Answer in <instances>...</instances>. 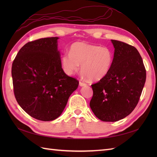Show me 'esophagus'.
Masks as SVG:
<instances>
[{
	"label": "esophagus",
	"instance_id": "obj_1",
	"mask_svg": "<svg viewBox=\"0 0 157 157\" xmlns=\"http://www.w3.org/2000/svg\"><path fill=\"white\" fill-rule=\"evenodd\" d=\"M79 85L80 86H86V83H84V82H81V81H80L79 82Z\"/></svg>",
	"mask_w": 157,
	"mask_h": 157
}]
</instances>
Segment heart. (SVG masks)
<instances>
[{"instance_id": "1", "label": "heart", "mask_w": 157, "mask_h": 157, "mask_svg": "<svg viewBox=\"0 0 157 157\" xmlns=\"http://www.w3.org/2000/svg\"><path fill=\"white\" fill-rule=\"evenodd\" d=\"M113 56L110 49L82 42H75L71 46L69 53H65L61 58L64 72L73 75L81 70L84 77L96 81L105 77L113 63Z\"/></svg>"}]
</instances>
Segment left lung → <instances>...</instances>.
I'll return each instance as SVG.
<instances>
[{"label": "left lung", "instance_id": "8db88e82", "mask_svg": "<svg viewBox=\"0 0 157 157\" xmlns=\"http://www.w3.org/2000/svg\"><path fill=\"white\" fill-rule=\"evenodd\" d=\"M115 48L113 63L105 77L92 85L90 106L105 122H116L133 111L146 80V71L139 52L124 42L111 40Z\"/></svg>", "mask_w": 157, "mask_h": 157}]
</instances>
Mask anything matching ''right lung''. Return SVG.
Listing matches in <instances>:
<instances>
[{"instance_id":"right-lung-1","label":"right lung","mask_w":157,"mask_h":157,"mask_svg":"<svg viewBox=\"0 0 157 157\" xmlns=\"http://www.w3.org/2000/svg\"><path fill=\"white\" fill-rule=\"evenodd\" d=\"M58 37L27 42L18 52L12 67L15 98L28 115L42 121L59 117L78 81L61 67Z\"/></svg>"}]
</instances>
